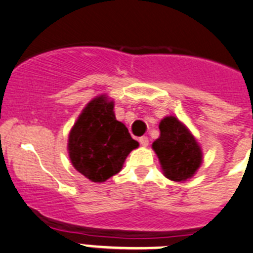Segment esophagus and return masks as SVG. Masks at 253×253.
Segmentation results:
<instances>
[{
    "mask_svg": "<svg viewBox=\"0 0 253 253\" xmlns=\"http://www.w3.org/2000/svg\"><path fill=\"white\" fill-rule=\"evenodd\" d=\"M139 141H140V144L143 146H148L149 145V139L148 136H141L140 139H139Z\"/></svg>",
    "mask_w": 253,
    "mask_h": 253,
    "instance_id": "esophagus-1",
    "label": "esophagus"
}]
</instances>
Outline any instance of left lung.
Masks as SVG:
<instances>
[{
  "label": "left lung",
  "mask_w": 253,
  "mask_h": 253,
  "mask_svg": "<svg viewBox=\"0 0 253 253\" xmlns=\"http://www.w3.org/2000/svg\"><path fill=\"white\" fill-rule=\"evenodd\" d=\"M160 136L153 143L161 169L172 181H186L203 163V151L189 129L177 118L165 117L159 124Z\"/></svg>",
  "instance_id": "obj_1"
}]
</instances>
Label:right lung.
Masks as SVG:
<instances>
[{"instance_id": "1", "label": "right lung", "mask_w": 253, "mask_h": 253, "mask_svg": "<svg viewBox=\"0 0 253 253\" xmlns=\"http://www.w3.org/2000/svg\"><path fill=\"white\" fill-rule=\"evenodd\" d=\"M114 102L102 94L92 99L69 133L68 153L77 171L93 182H104L122 170L139 146L114 114Z\"/></svg>"}]
</instances>
